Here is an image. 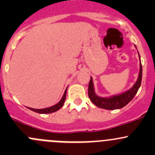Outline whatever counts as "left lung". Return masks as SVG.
Returning <instances> with one entry per match:
<instances>
[{"instance_id": "1", "label": "left lung", "mask_w": 155, "mask_h": 155, "mask_svg": "<svg viewBox=\"0 0 155 155\" xmlns=\"http://www.w3.org/2000/svg\"><path fill=\"white\" fill-rule=\"evenodd\" d=\"M137 48V46H135ZM139 58L140 61V56L139 54ZM142 76H143V68H142L141 61L140 64V73L138 75V79L137 82L134 83L132 87L123 93L119 94L112 95V96L108 97H101L97 96L94 91V86L93 79L91 77L90 82L88 85V97L90 98L91 101L99 108H102L104 109L108 110H114V109H121L125 107L128 103L130 102L133 98L135 97L136 94L138 91L142 82Z\"/></svg>"}]
</instances>
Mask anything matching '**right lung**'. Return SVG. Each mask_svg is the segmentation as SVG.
Here are the masks:
<instances>
[{
  "mask_svg": "<svg viewBox=\"0 0 155 155\" xmlns=\"http://www.w3.org/2000/svg\"><path fill=\"white\" fill-rule=\"evenodd\" d=\"M67 90H68V87H67L66 90H65L63 97H62V98L61 99V101H59L58 104H56L55 105L51 106V107H48V108H45V109H33V108H30V107H28V108L29 109H31V110L40 114H48V113H51V112H56V111H58V109H60L61 108L63 107L65 99H66Z\"/></svg>",
  "mask_w": 155,
  "mask_h": 155,
  "instance_id": "right-lung-1",
  "label": "right lung"
}]
</instances>
